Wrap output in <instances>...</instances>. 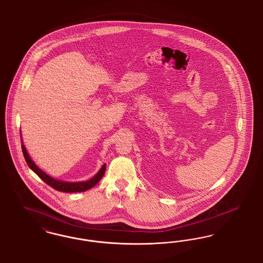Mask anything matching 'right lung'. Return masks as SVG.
<instances>
[{"instance_id": "1", "label": "right lung", "mask_w": 263, "mask_h": 263, "mask_svg": "<svg viewBox=\"0 0 263 263\" xmlns=\"http://www.w3.org/2000/svg\"><path fill=\"white\" fill-rule=\"evenodd\" d=\"M22 149L23 153L25 156V159L28 163V167L42 180L44 181L47 185H49L50 187H52L53 189H55L57 191L60 192H66V193H73V192H83L86 191L92 187H94L100 180L102 179V177L105 174V170H106V164L102 166V168L99 170L97 174L92 178V179L85 181V182H64V181H59L55 180L50 176H48L46 173H44L42 170H41L37 166L33 163V161L30 159V157L28 156V152L26 151V147L24 144H22Z\"/></svg>"}]
</instances>
